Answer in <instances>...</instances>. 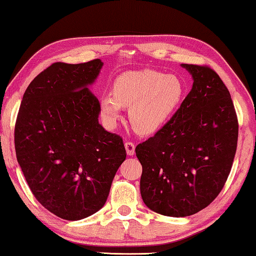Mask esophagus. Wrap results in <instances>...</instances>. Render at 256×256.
Here are the masks:
<instances>
[{
	"label": "esophagus",
	"instance_id": "34e87169",
	"mask_svg": "<svg viewBox=\"0 0 256 256\" xmlns=\"http://www.w3.org/2000/svg\"><path fill=\"white\" fill-rule=\"evenodd\" d=\"M125 149H126L128 156H133L136 152V144L131 141H128V142H125Z\"/></svg>",
	"mask_w": 256,
	"mask_h": 256
}]
</instances>
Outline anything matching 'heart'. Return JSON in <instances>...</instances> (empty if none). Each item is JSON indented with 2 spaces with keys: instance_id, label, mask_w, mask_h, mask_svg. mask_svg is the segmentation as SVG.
Wrapping results in <instances>:
<instances>
[{
  "instance_id": "heart-1",
  "label": "heart",
  "mask_w": 256,
  "mask_h": 256,
  "mask_svg": "<svg viewBox=\"0 0 256 256\" xmlns=\"http://www.w3.org/2000/svg\"><path fill=\"white\" fill-rule=\"evenodd\" d=\"M184 84L179 77L144 70L126 72L112 84V94L100 100L101 114L108 124L120 120L123 107H130L132 126L142 134L162 128L176 110L182 96Z\"/></svg>"
}]
</instances>
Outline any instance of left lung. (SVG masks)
<instances>
[{
  "label": "left lung",
  "instance_id": "left-lung-1",
  "mask_svg": "<svg viewBox=\"0 0 256 256\" xmlns=\"http://www.w3.org/2000/svg\"><path fill=\"white\" fill-rule=\"evenodd\" d=\"M182 67L192 75V91L172 118L136 148L144 204L174 218L192 216L216 200L238 140L237 114L220 76L206 64Z\"/></svg>",
  "mask_w": 256,
  "mask_h": 256
}]
</instances>
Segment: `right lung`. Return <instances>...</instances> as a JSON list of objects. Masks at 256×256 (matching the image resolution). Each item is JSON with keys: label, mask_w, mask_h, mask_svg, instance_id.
Masks as SVG:
<instances>
[{"label": "right lung", "mask_w": 256, "mask_h": 256, "mask_svg": "<svg viewBox=\"0 0 256 256\" xmlns=\"http://www.w3.org/2000/svg\"><path fill=\"white\" fill-rule=\"evenodd\" d=\"M104 62H54L28 85L14 126L17 160L40 205L64 220L98 212L126 158L123 139L99 124L88 88Z\"/></svg>", "instance_id": "1"}]
</instances>
